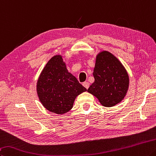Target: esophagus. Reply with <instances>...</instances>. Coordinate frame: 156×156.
I'll return each mask as SVG.
<instances>
[{
    "label": "esophagus",
    "instance_id": "1",
    "mask_svg": "<svg viewBox=\"0 0 156 156\" xmlns=\"http://www.w3.org/2000/svg\"><path fill=\"white\" fill-rule=\"evenodd\" d=\"M83 85L86 88V89H87L89 87V83H88V82H84V83H83Z\"/></svg>",
    "mask_w": 156,
    "mask_h": 156
}]
</instances>
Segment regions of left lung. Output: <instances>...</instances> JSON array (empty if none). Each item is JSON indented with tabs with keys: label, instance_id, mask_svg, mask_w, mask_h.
<instances>
[{
	"label": "left lung",
	"instance_id": "obj_1",
	"mask_svg": "<svg viewBox=\"0 0 156 156\" xmlns=\"http://www.w3.org/2000/svg\"><path fill=\"white\" fill-rule=\"evenodd\" d=\"M93 75L95 81L87 91L95 96L101 105L112 107L122 101L129 87V76L122 63L108 51L96 56Z\"/></svg>",
	"mask_w": 156,
	"mask_h": 156
}]
</instances>
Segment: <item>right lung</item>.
Listing matches in <instances>:
<instances>
[{
  "label": "right lung",
  "instance_id": "1",
  "mask_svg": "<svg viewBox=\"0 0 156 156\" xmlns=\"http://www.w3.org/2000/svg\"><path fill=\"white\" fill-rule=\"evenodd\" d=\"M87 89L68 72L61 55H55L42 70L37 83V93L46 108L62 115L72 108L76 98Z\"/></svg>",
  "mask_w": 156,
  "mask_h": 156
}]
</instances>
